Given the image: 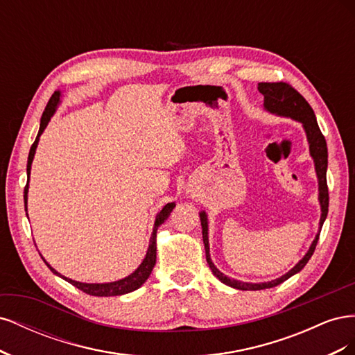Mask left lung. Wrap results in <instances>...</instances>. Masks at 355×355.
<instances>
[{
	"label": "left lung",
	"instance_id": "1",
	"mask_svg": "<svg viewBox=\"0 0 355 355\" xmlns=\"http://www.w3.org/2000/svg\"><path fill=\"white\" fill-rule=\"evenodd\" d=\"M257 90L263 94V108L268 112L280 115V116L292 118V120L302 123L304 130L306 133V139H308L309 154H311V157H313L314 164H315V173H317V179H318V201H320V207H321V216H320L318 234L315 235L313 244H311L306 254L292 268V270H290L287 274L282 275L280 278H275V280H272V282L244 283V282H239V280H234V278L227 277L223 272H220L211 262L210 247H209V232H207L209 231L207 214H206V211H200V220H201V228H202V243H204V249H206V259H207L210 270H211L213 275L218 277L223 284H227L234 288H239V290L271 288V287L282 284L283 282L287 280V278H290L302 270L315 250L321 227H323V223L327 218V211H329V189H327V179H326L327 144H326V139H324L323 133H321L320 127L317 124V118H315L313 108H311L309 103L305 101L302 94H300L297 90H295L292 85L287 83H283V81H280V83H259L257 84Z\"/></svg>",
	"mask_w": 355,
	"mask_h": 355
}]
</instances>
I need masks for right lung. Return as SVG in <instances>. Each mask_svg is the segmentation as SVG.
<instances>
[{"label": "right lung", "mask_w": 355, "mask_h": 355, "mask_svg": "<svg viewBox=\"0 0 355 355\" xmlns=\"http://www.w3.org/2000/svg\"><path fill=\"white\" fill-rule=\"evenodd\" d=\"M60 103V90L55 92L51 94V98L46 106L44 112H42V116H41V123H40V130H38V135H37V139L35 142L32 144L31 146V151H29V155H28V166H26V173H28V182H26V187H25V210H26V202H28V188H29V175H31V164H32V159H34V155H35V149L38 146V141H40V136L41 133L44 132V128L47 127L50 118L53 116V114L56 112V108ZM176 204L175 202H167L166 206L159 210V213L157 214L155 218V223H154V230H153V234H151V240H149V247H148V252H146V256L145 259L142 261V263L139 265L137 270L135 272H132L128 277L125 278H121V280L118 282H112V283H80V282H75V280H71V278H67L60 275L56 270H53V268L46 262L44 257H42V261L46 262V265L50 268L53 274H56L59 277H62L63 280H67L68 283H71L72 286H75L77 288H80L81 292L87 293V295H92V296H120V295H125V293H130L133 292V290L141 287L146 280L149 274L153 272V268L155 265V259H157V230L161 223H164V220L170 216L171 210L175 209ZM28 216V213H26Z\"/></svg>", "instance_id": "obj_1"}]
</instances>
